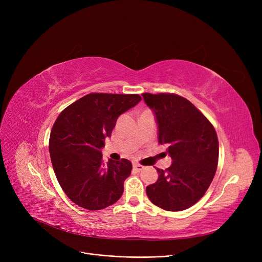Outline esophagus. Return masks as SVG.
I'll return each mask as SVG.
<instances>
[{"label": "esophagus", "mask_w": 262, "mask_h": 262, "mask_svg": "<svg viewBox=\"0 0 262 262\" xmlns=\"http://www.w3.org/2000/svg\"><path fill=\"white\" fill-rule=\"evenodd\" d=\"M133 168H134V170H135V171H137V172H140V171L143 169V166H141V164H139V163H134Z\"/></svg>", "instance_id": "1"}]
</instances>
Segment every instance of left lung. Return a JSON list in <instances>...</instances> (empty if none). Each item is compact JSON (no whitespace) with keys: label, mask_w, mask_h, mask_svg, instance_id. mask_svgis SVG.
I'll return each instance as SVG.
<instances>
[{"label":"left lung","mask_w":262,"mask_h":262,"mask_svg":"<svg viewBox=\"0 0 262 262\" xmlns=\"http://www.w3.org/2000/svg\"><path fill=\"white\" fill-rule=\"evenodd\" d=\"M158 125V142L167 144L173 162L146 187L154 205L182 211L198 203L209 188L217 167L219 141L214 127L187 99L171 93H143Z\"/></svg>","instance_id":"1"}]
</instances>
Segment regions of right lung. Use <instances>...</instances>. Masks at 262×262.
Segmentation results:
<instances>
[{
    "label": "right lung",
    "instance_id": "obj_1",
    "mask_svg": "<svg viewBox=\"0 0 262 262\" xmlns=\"http://www.w3.org/2000/svg\"><path fill=\"white\" fill-rule=\"evenodd\" d=\"M141 101L138 94L90 93L68 106L55 121L49 149L57 181L80 207L101 210L122 195L133 166L127 159H102L117 119Z\"/></svg>",
    "mask_w": 262,
    "mask_h": 262
}]
</instances>
